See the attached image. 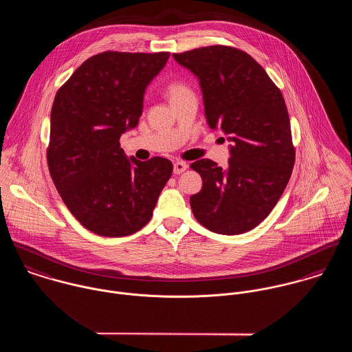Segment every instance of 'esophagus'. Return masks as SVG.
<instances>
[{"instance_id": "obj_1", "label": "esophagus", "mask_w": 352, "mask_h": 352, "mask_svg": "<svg viewBox=\"0 0 352 352\" xmlns=\"http://www.w3.org/2000/svg\"><path fill=\"white\" fill-rule=\"evenodd\" d=\"M187 168H188V165H187L184 161H176V162L173 164V172H175V175L183 173L184 170H187Z\"/></svg>"}]
</instances>
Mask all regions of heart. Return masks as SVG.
Returning a JSON list of instances; mask_svg holds the SVG:
<instances>
[{"label": "heart", "instance_id": "b5f03b06", "mask_svg": "<svg viewBox=\"0 0 352 352\" xmlns=\"http://www.w3.org/2000/svg\"><path fill=\"white\" fill-rule=\"evenodd\" d=\"M186 91H188V88H187L186 85H183V84H180V82H172V84L168 87V89H166V95H168L169 100H172V99L180 96L182 94H184Z\"/></svg>", "mask_w": 352, "mask_h": 352}]
</instances>
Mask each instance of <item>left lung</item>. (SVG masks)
Wrapping results in <instances>:
<instances>
[{
  "instance_id": "obj_1",
  "label": "left lung",
  "mask_w": 352,
  "mask_h": 352,
  "mask_svg": "<svg viewBox=\"0 0 352 352\" xmlns=\"http://www.w3.org/2000/svg\"><path fill=\"white\" fill-rule=\"evenodd\" d=\"M173 58L198 78L208 127L232 142L226 168L204 158L191 164L203 180L190 199L194 217L218 234L250 232L272 211L293 172L285 99L244 51L210 46Z\"/></svg>"
}]
</instances>
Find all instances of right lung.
Returning <instances> with one entry per match:
<instances>
[{
	"label": "right lung",
	"mask_w": 352,
	"mask_h": 352,
	"mask_svg": "<svg viewBox=\"0 0 352 352\" xmlns=\"http://www.w3.org/2000/svg\"><path fill=\"white\" fill-rule=\"evenodd\" d=\"M169 52L105 51L87 59L56 92L47 164L66 207L88 230L123 237L153 215L173 166L162 157L140 161L120 148L144 96Z\"/></svg>",
	"instance_id": "obj_1"
}]
</instances>
